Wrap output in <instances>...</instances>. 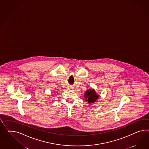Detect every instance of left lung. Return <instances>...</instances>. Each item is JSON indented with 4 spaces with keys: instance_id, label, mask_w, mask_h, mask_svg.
Wrapping results in <instances>:
<instances>
[{
    "instance_id": "8db88e82",
    "label": "left lung",
    "mask_w": 149,
    "mask_h": 149,
    "mask_svg": "<svg viewBox=\"0 0 149 149\" xmlns=\"http://www.w3.org/2000/svg\"><path fill=\"white\" fill-rule=\"evenodd\" d=\"M85 97L86 98V101L88 102V103L91 104L95 102V100L98 98L99 95L96 94L95 90H88L86 91Z\"/></svg>"
}]
</instances>
